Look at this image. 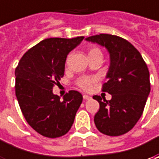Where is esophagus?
<instances>
[{"instance_id":"34e87169","label":"esophagus","mask_w":159,"mask_h":159,"mask_svg":"<svg viewBox=\"0 0 159 159\" xmlns=\"http://www.w3.org/2000/svg\"><path fill=\"white\" fill-rule=\"evenodd\" d=\"M83 99L84 100H89V99H91V96L88 95H83Z\"/></svg>"}]
</instances>
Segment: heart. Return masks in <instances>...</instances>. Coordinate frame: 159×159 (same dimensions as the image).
Segmentation results:
<instances>
[{"mask_svg": "<svg viewBox=\"0 0 159 159\" xmlns=\"http://www.w3.org/2000/svg\"><path fill=\"white\" fill-rule=\"evenodd\" d=\"M88 57H89V58L97 57H102V52L101 48L97 46H90L88 48ZM95 79H94V78L82 77L78 80L77 85L79 88H80L83 90H89L91 89L93 83L95 82Z\"/></svg>", "mask_w": 159, "mask_h": 159, "instance_id": "1", "label": "heart"}]
</instances>
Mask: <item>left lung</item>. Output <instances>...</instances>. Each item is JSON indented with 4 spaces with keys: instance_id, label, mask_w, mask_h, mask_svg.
<instances>
[{
    "instance_id": "obj_1",
    "label": "left lung",
    "mask_w": 159,
    "mask_h": 159,
    "mask_svg": "<svg viewBox=\"0 0 159 159\" xmlns=\"http://www.w3.org/2000/svg\"><path fill=\"white\" fill-rule=\"evenodd\" d=\"M86 40L105 47L111 57L108 80L102 91L111 95V99L102 101L100 95L93 96L100 104L94 119L95 126L106 135H122L143 115L150 92L149 69L137 49L119 36L101 34Z\"/></svg>"
}]
</instances>
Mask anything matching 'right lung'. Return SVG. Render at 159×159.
<instances>
[{
	"label": "right lung",
	"instance_id": "1",
	"mask_svg": "<svg viewBox=\"0 0 159 159\" xmlns=\"http://www.w3.org/2000/svg\"><path fill=\"white\" fill-rule=\"evenodd\" d=\"M83 36L65 39L48 38L31 48L15 70L16 96L27 123L48 138L63 136L70 129L82 95L70 90L61 101L52 92L64 75L67 55Z\"/></svg>",
	"mask_w": 159,
	"mask_h": 159
}]
</instances>
